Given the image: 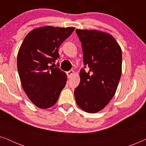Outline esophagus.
<instances>
[{"label":"esophagus","instance_id":"1","mask_svg":"<svg viewBox=\"0 0 146 146\" xmlns=\"http://www.w3.org/2000/svg\"><path fill=\"white\" fill-rule=\"evenodd\" d=\"M74 71L72 70H70L68 72H67V76L68 78H70L72 76L74 75Z\"/></svg>","mask_w":146,"mask_h":146}]
</instances>
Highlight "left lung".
Returning <instances> with one entry per match:
<instances>
[{"label": "left lung", "mask_w": 146, "mask_h": 146, "mask_svg": "<svg viewBox=\"0 0 146 146\" xmlns=\"http://www.w3.org/2000/svg\"><path fill=\"white\" fill-rule=\"evenodd\" d=\"M76 33L82 46L84 64L90 70L80 72L75 100L84 111L96 113L108 104L116 92L121 74V49L108 33L80 29Z\"/></svg>", "instance_id": "8db88e82"}]
</instances>
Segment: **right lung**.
Masks as SVG:
<instances>
[{
	"label": "right lung",
	"mask_w": 146,
	"mask_h": 146,
	"mask_svg": "<svg viewBox=\"0 0 146 146\" xmlns=\"http://www.w3.org/2000/svg\"><path fill=\"white\" fill-rule=\"evenodd\" d=\"M74 29L51 26L36 28L26 36L20 47L17 68L22 86L39 108L53 106L65 87L66 73L50 64L59 58V46Z\"/></svg>",
	"instance_id": "1"
}]
</instances>
